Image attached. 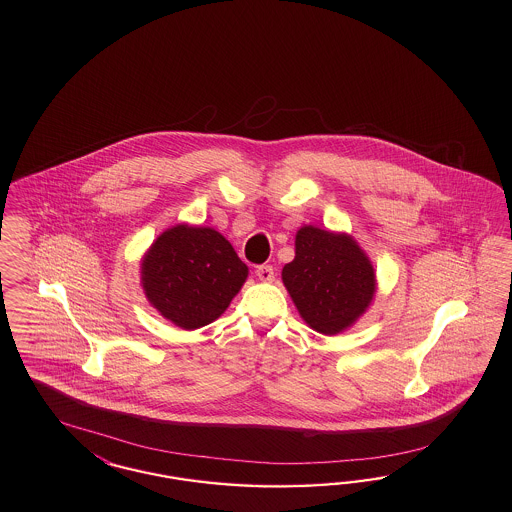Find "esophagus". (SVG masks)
Wrapping results in <instances>:
<instances>
[{"mask_svg":"<svg viewBox=\"0 0 512 512\" xmlns=\"http://www.w3.org/2000/svg\"><path fill=\"white\" fill-rule=\"evenodd\" d=\"M257 278L261 282H272L274 280V268L270 265H263L257 268Z\"/></svg>","mask_w":512,"mask_h":512,"instance_id":"34e87169","label":"esophagus"}]
</instances>
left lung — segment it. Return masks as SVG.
<instances>
[{
	"mask_svg": "<svg viewBox=\"0 0 512 512\" xmlns=\"http://www.w3.org/2000/svg\"><path fill=\"white\" fill-rule=\"evenodd\" d=\"M282 282L308 328L337 335L366 314L377 278L368 253L347 232L314 225L295 234V259L282 268Z\"/></svg>",
	"mask_w": 512,
	"mask_h": 512,
	"instance_id": "1",
	"label": "left lung"
}]
</instances>
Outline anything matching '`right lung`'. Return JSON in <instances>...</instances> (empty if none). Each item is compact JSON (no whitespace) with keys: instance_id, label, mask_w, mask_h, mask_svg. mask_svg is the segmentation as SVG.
Returning a JSON list of instances; mask_svg holds the SVG:
<instances>
[{"instance_id":"add662e5","label":"right lung","mask_w":512,"mask_h":512,"mask_svg":"<svg viewBox=\"0 0 512 512\" xmlns=\"http://www.w3.org/2000/svg\"><path fill=\"white\" fill-rule=\"evenodd\" d=\"M249 268L211 226L164 230L141 259L148 303L177 328L192 331L215 322L247 280Z\"/></svg>"}]
</instances>
